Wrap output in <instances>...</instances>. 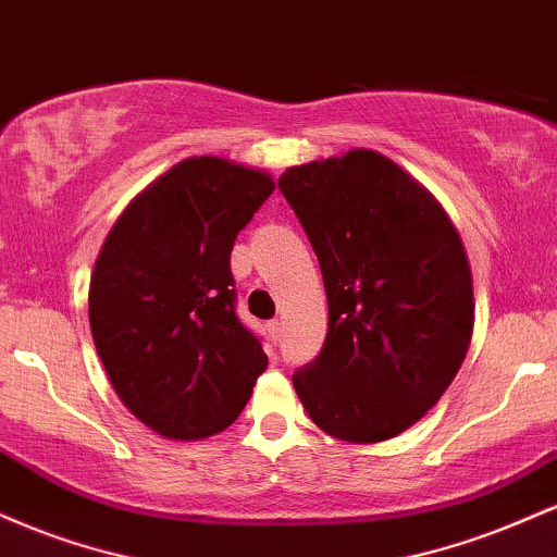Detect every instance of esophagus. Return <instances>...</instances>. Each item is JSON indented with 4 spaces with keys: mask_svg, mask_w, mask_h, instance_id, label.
Returning a JSON list of instances; mask_svg holds the SVG:
<instances>
[{
    "mask_svg": "<svg viewBox=\"0 0 557 557\" xmlns=\"http://www.w3.org/2000/svg\"><path fill=\"white\" fill-rule=\"evenodd\" d=\"M267 327H270V335H272L274 343H277L280 337H283V319H272V322L267 324Z\"/></svg>",
    "mask_w": 557,
    "mask_h": 557,
    "instance_id": "obj_1",
    "label": "esophagus"
}]
</instances>
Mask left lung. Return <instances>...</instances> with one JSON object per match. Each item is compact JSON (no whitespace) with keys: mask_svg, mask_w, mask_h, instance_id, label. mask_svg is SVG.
Segmentation results:
<instances>
[{"mask_svg":"<svg viewBox=\"0 0 557 557\" xmlns=\"http://www.w3.org/2000/svg\"><path fill=\"white\" fill-rule=\"evenodd\" d=\"M322 267L330 324L293 385L317 426L382 443L443 398L474 330L463 243L408 172L369 149L283 172Z\"/></svg>","mask_w":557,"mask_h":557,"instance_id":"1","label":"left lung"}]
</instances>
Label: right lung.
<instances>
[{
	"label": "right lung",
	"instance_id": "1",
	"mask_svg": "<svg viewBox=\"0 0 557 557\" xmlns=\"http://www.w3.org/2000/svg\"><path fill=\"white\" fill-rule=\"evenodd\" d=\"M274 190L261 170L190 157L120 214L88 290L96 354L114 393L172 440L227 430L267 354L240 322L230 251Z\"/></svg>",
	"mask_w": 557,
	"mask_h": 557
}]
</instances>
